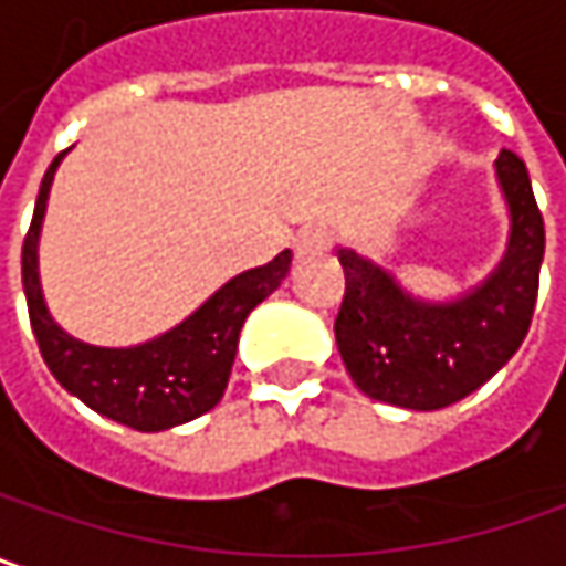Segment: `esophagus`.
Segmentation results:
<instances>
[{
  "label": "esophagus",
  "mask_w": 566,
  "mask_h": 566,
  "mask_svg": "<svg viewBox=\"0 0 566 566\" xmlns=\"http://www.w3.org/2000/svg\"><path fill=\"white\" fill-rule=\"evenodd\" d=\"M291 247H294V259L316 255V252L326 250V230H301Z\"/></svg>",
  "instance_id": "1"
}]
</instances>
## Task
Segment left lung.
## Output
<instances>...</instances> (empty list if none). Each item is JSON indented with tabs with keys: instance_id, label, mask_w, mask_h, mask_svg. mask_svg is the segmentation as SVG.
<instances>
[{
	"instance_id": "1",
	"label": "left lung",
	"mask_w": 566,
	"mask_h": 566,
	"mask_svg": "<svg viewBox=\"0 0 566 566\" xmlns=\"http://www.w3.org/2000/svg\"><path fill=\"white\" fill-rule=\"evenodd\" d=\"M493 169L510 214L506 252L458 297H419L368 255L336 247L346 297L333 329L365 397L403 410H442L490 381L522 346L538 297L545 220L515 153H500Z\"/></svg>"
}]
</instances>
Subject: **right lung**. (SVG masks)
Segmentation results:
<instances>
[{
  "instance_id": "right-lung-1",
  "label": "right lung",
  "mask_w": 566,
  "mask_h": 566,
  "mask_svg": "<svg viewBox=\"0 0 566 566\" xmlns=\"http://www.w3.org/2000/svg\"><path fill=\"white\" fill-rule=\"evenodd\" d=\"M66 153H60L44 172L38 191V205L31 217V230L21 247V284L28 297L31 329L41 346V355L51 375L73 397H80L88 410L108 416L137 432H163L172 426L191 422L214 410L230 381V368L237 358V343L247 316L284 282L291 250L279 252L272 262L240 272L182 323L153 336L137 346H92L66 333L44 301L38 247L41 227L48 214L56 166Z\"/></svg>"
}]
</instances>
